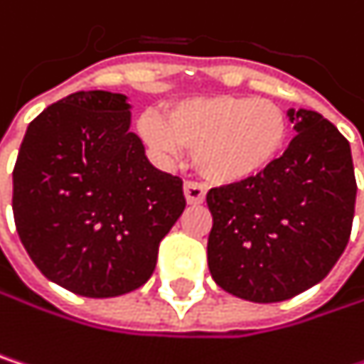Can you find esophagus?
Returning <instances> with one entry per match:
<instances>
[{
    "label": "esophagus",
    "instance_id": "34e87169",
    "mask_svg": "<svg viewBox=\"0 0 364 364\" xmlns=\"http://www.w3.org/2000/svg\"><path fill=\"white\" fill-rule=\"evenodd\" d=\"M183 193H185V200L187 204H202L204 198H206V189L204 185L193 181H187L183 185Z\"/></svg>",
    "mask_w": 364,
    "mask_h": 364
}]
</instances>
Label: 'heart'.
I'll return each instance as SVG.
<instances>
[{"label": "heart", "mask_w": 364, "mask_h": 364, "mask_svg": "<svg viewBox=\"0 0 364 364\" xmlns=\"http://www.w3.org/2000/svg\"><path fill=\"white\" fill-rule=\"evenodd\" d=\"M139 136L162 160L193 149V166L213 183L234 185L265 173L289 143V117L269 99L234 95L189 97L171 103L164 117H139Z\"/></svg>", "instance_id": "b5f03b06"}]
</instances>
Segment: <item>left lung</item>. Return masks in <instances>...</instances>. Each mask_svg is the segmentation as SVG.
I'll list each match as a JSON object with an SVG mask.
<instances>
[{
    "instance_id": "obj_1",
    "label": "left lung",
    "mask_w": 364,
    "mask_h": 364,
    "mask_svg": "<svg viewBox=\"0 0 364 364\" xmlns=\"http://www.w3.org/2000/svg\"><path fill=\"white\" fill-rule=\"evenodd\" d=\"M287 115L297 136L284 156L259 177L206 196L210 276L255 304L284 301L318 284L343 253L354 219L350 143L316 111Z\"/></svg>"
}]
</instances>
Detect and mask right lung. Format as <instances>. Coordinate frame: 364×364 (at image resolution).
I'll return each mask as SVG.
<instances>
[{
  "mask_svg": "<svg viewBox=\"0 0 364 364\" xmlns=\"http://www.w3.org/2000/svg\"><path fill=\"white\" fill-rule=\"evenodd\" d=\"M126 95L80 90L29 124L12 173L16 232L37 269L84 297L143 287L185 208L130 132Z\"/></svg>",
  "mask_w": 364,
  "mask_h": 364,
  "instance_id": "obj_1",
  "label": "right lung"
}]
</instances>
